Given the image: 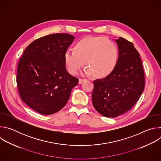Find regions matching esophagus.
Here are the masks:
<instances>
[{
	"mask_svg": "<svg viewBox=\"0 0 161 161\" xmlns=\"http://www.w3.org/2000/svg\"><path fill=\"white\" fill-rule=\"evenodd\" d=\"M84 81H85V79L80 78V79H79V81H78V83H79V84H81Z\"/></svg>",
	"mask_w": 161,
	"mask_h": 161,
	"instance_id": "obj_1",
	"label": "esophagus"
}]
</instances>
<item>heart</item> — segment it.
I'll use <instances>...</instances> for the list:
<instances>
[{
    "label": "heart",
    "mask_w": 161,
    "mask_h": 161,
    "mask_svg": "<svg viewBox=\"0 0 161 161\" xmlns=\"http://www.w3.org/2000/svg\"><path fill=\"white\" fill-rule=\"evenodd\" d=\"M117 45L103 37H87L80 39L73 50L65 51L64 59L68 71L76 75L84 65L85 73L96 78L108 77L115 69L118 63Z\"/></svg>",
    "instance_id": "obj_1"
}]
</instances>
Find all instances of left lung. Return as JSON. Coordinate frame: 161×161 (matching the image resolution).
<instances>
[{"instance_id": "1", "label": "left lung", "mask_w": 161, "mask_h": 161, "mask_svg": "<svg viewBox=\"0 0 161 161\" xmlns=\"http://www.w3.org/2000/svg\"><path fill=\"white\" fill-rule=\"evenodd\" d=\"M119 55L115 69L108 77L94 81L93 106L102 115L114 118L130 110L142 96L145 74L140 54L133 44L115 40Z\"/></svg>"}]
</instances>
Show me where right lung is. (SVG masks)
I'll list each match as a JSON object with an SVG mask.
<instances>
[{
	"label": "right lung",
	"instance_id": "1",
	"mask_svg": "<svg viewBox=\"0 0 161 161\" xmlns=\"http://www.w3.org/2000/svg\"><path fill=\"white\" fill-rule=\"evenodd\" d=\"M75 37L53 34L39 38L24 50L17 68L21 99L37 113L48 115L60 110L78 79L67 72L64 55Z\"/></svg>",
	"mask_w": 161,
	"mask_h": 161
}]
</instances>
